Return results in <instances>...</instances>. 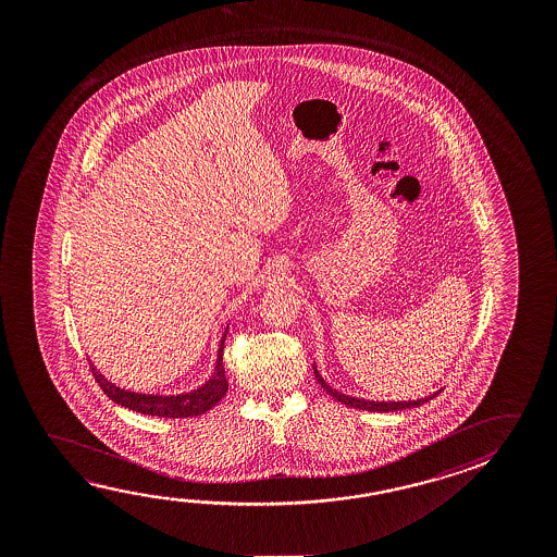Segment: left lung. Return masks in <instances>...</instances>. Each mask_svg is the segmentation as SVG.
<instances>
[{
    "mask_svg": "<svg viewBox=\"0 0 557 557\" xmlns=\"http://www.w3.org/2000/svg\"><path fill=\"white\" fill-rule=\"evenodd\" d=\"M314 374H317V381H319L320 386L330 394V396H334L337 401H342V404H346L349 408H357V410H369V411H394V410H406V408H416V406H421L423 401L431 400V398H435L437 394H433V396H429V398H421V400H410V401H371V400H361V398H351V396H346V394L337 393L334 388H330L329 384L324 383V379L320 376L319 371H317V367H314Z\"/></svg>",
    "mask_w": 557,
    "mask_h": 557,
    "instance_id": "1",
    "label": "left lung"
}]
</instances>
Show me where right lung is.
Returning <instances> with one entry per match:
<instances>
[{
  "instance_id": "add662e5",
  "label": "right lung",
  "mask_w": 557,
  "mask_h": 557,
  "mask_svg": "<svg viewBox=\"0 0 557 557\" xmlns=\"http://www.w3.org/2000/svg\"><path fill=\"white\" fill-rule=\"evenodd\" d=\"M227 337V330L221 337L220 356H218V366L215 373L211 374L210 381L191 391V393L176 394V396H156V394H137L119 388L109 383L95 367L91 366V373L95 381L99 383L102 393L109 396L110 400L116 401L119 406H124L128 410L147 413V416H157V418H196L206 411L211 410L218 401L227 394V376H225V367H223V344Z\"/></svg>"
}]
</instances>
